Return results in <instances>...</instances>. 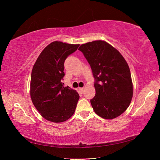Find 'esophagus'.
<instances>
[{"label":"esophagus","instance_id":"34e87169","mask_svg":"<svg viewBox=\"0 0 160 160\" xmlns=\"http://www.w3.org/2000/svg\"><path fill=\"white\" fill-rule=\"evenodd\" d=\"M83 88H79V92H81V93H82V92H83Z\"/></svg>","mask_w":160,"mask_h":160}]
</instances>
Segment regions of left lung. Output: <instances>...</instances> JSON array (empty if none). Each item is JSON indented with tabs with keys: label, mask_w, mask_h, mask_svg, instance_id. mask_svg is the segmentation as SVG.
Returning <instances> with one entry per match:
<instances>
[{
	"label": "left lung",
	"mask_w": 160,
	"mask_h": 160,
	"mask_svg": "<svg viewBox=\"0 0 160 160\" xmlns=\"http://www.w3.org/2000/svg\"><path fill=\"white\" fill-rule=\"evenodd\" d=\"M95 79V95L90 100L96 114L114 119L128 109L133 97V84L126 61L113 47L103 41L80 46Z\"/></svg>",
	"instance_id": "8db88e82"
}]
</instances>
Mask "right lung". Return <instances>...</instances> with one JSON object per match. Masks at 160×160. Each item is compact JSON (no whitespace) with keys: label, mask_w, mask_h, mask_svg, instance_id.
Returning a JSON list of instances; mask_svg holds the SVG:
<instances>
[{"label":"right lung","mask_w":160,"mask_h":160,"mask_svg":"<svg viewBox=\"0 0 160 160\" xmlns=\"http://www.w3.org/2000/svg\"><path fill=\"white\" fill-rule=\"evenodd\" d=\"M79 45L54 41L47 45L35 62L31 77L33 105L45 119L63 122L73 115L79 99L78 93L62 83L64 62Z\"/></svg>","instance_id":"1"}]
</instances>
